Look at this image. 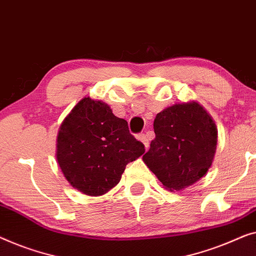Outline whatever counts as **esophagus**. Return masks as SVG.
Wrapping results in <instances>:
<instances>
[{
  "label": "esophagus",
  "instance_id": "34e87169",
  "mask_svg": "<svg viewBox=\"0 0 256 256\" xmlns=\"http://www.w3.org/2000/svg\"><path fill=\"white\" fill-rule=\"evenodd\" d=\"M136 139L138 140H140V142H142V144H144V146H145V148H148V145H150V142H148V136H147L145 133H139L138 136H136Z\"/></svg>",
  "mask_w": 256,
  "mask_h": 256
}]
</instances>
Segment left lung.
<instances>
[{"label": "left lung", "instance_id": "1", "mask_svg": "<svg viewBox=\"0 0 256 256\" xmlns=\"http://www.w3.org/2000/svg\"><path fill=\"white\" fill-rule=\"evenodd\" d=\"M156 138L144 162L169 190H182L206 174L217 148V128L197 102L166 108L154 120Z\"/></svg>", "mask_w": 256, "mask_h": 256}]
</instances>
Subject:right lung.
I'll list each match as a JSON object with an SVG mask.
<instances>
[{
    "label": "right lung",
    "mask_w": 256,
    "mask_h": 256,
    "mask_svg": "<svg viewBox=\"0 0 256 256\" xmlns=\"http://www.w3.org/2000/svg\"><path fill=\"white\" fill-rule=\"evenodd\" d=\"M145 146L102 100L84 97L64 118L56 138V160L67 181L84 195H104L117 186L128 162Z\"/></svg>",
    "instance_id": "1"
}]
</instances>
